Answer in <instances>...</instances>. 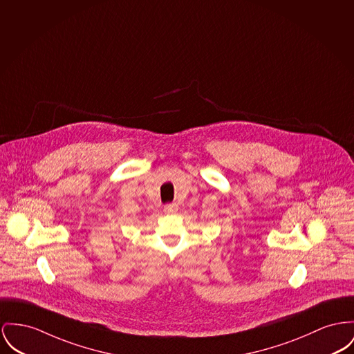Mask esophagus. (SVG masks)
Returning <instances> with one entry per match:
<instances>
[{"label": "esophagus", "instance_id": "34e87169", "mask_svg": "<svg viewBox=\"0 0 354 354\" xmlns=\"http://www.w3.org/2000/svg\"><path fill=\"white\" fill-rule=\"evenodd\" d=\"M178 211V205L176 204V203H173V204H167L164 207V212L167 213V214H170V213H176Z\"/></svg>", "mask_w": 354, "mask_h": 354}]
</instances>
